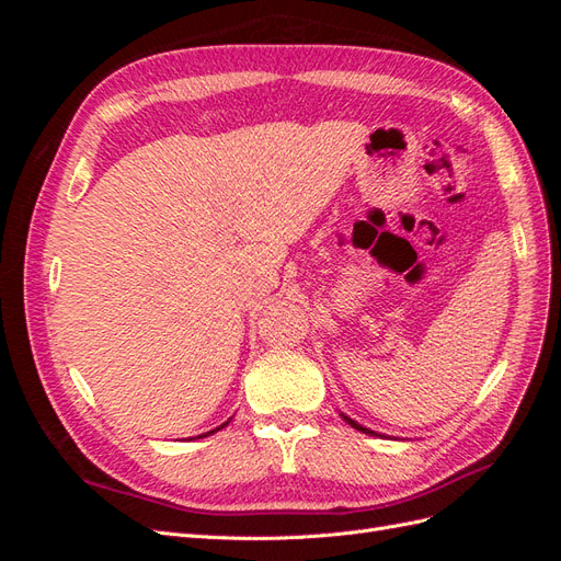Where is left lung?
<instances>
[{
	"label": "left lung",
	"mask_w": 561,
	"mask_h": 561,
	"mask_svg": "<svg viewBox=\"0 0 561 561\" xmlns=\"http://www.w3.org/2000/svg\"><path fill=\"white\" fill-rule=\"evenodd\" d=\"M342 419L348 423L351 428H355V431H360V433H365V435H379V437H383V435H381V433H377V431H371V428H365V426H360L358 421H353V419H351V416H346V414H342Z\"/></svg>",
	"instance_id": "obj_1"
}]
</instances>
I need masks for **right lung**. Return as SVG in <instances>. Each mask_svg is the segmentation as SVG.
I'll use <instances>...</instances> for the list:
<instances>
[{
  "instance_id": "obj_1",
  "label": "right lung",
  "mask_w": 561,
  "mask_h": 561,
  "mask_svg": "<svg viewBox=\"0 0 561 561\" xmlns=\"http://www.w3.org/2000/svg\"><path fill=\"white\" fill-rule=\"evenodd\" d=\"M229 421H231V419H229ZM229 421H225V423H222V426H217V428H213V431H208V433H203V435H196V437H198V439H201V437H208V435H213V433H217V431H219V428H225V426H229Z\"/></svg>"
}]
</instances>
